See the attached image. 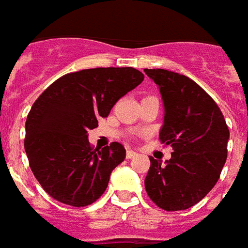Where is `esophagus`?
<instances>
[{"instance_id":"esophagus-1","label":"esophagus","mask_w":248,"mask_h":248,"mask_svg":"<svg viewBox=\"0 0 248 248\" xmlns=\"http://www.w3.org/2000/svg\"><path fill=\"white\" fill-rule=\"evenodd\" d=\"M136 155L137 154L135 153V151H132V150H127V151H126V157H127V159H132V157H135Z\"/></svg>"}]
</instances>
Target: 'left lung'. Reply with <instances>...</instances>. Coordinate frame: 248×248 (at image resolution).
<instances>
[{"mask_svg":"<svg viewBox=\"0 0 248 248\" xmlns=\"http://www.w3.org/2000/svg\"><path fill=\"white\" fill-rule=\"evenodd\" d=\"M159 85L165 116L161 143L172 147L161 165L150 156L147 195L164 211L197 204L212 190L227 160L230 130L217 103L194 80L165 69H145Z\"/></svg>","mask_w":248,"mask_h":248,"instance_id":"left-lung-1","label":"left lung"}]
</instances>
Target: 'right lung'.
<instances>
[{
    "instance_id": "obj_1",
    "label": "right lung",
    "mask_w": 248,
    "mask_h": 248,
    "mask_svg": "<svg viewBox=\"0 0 248 248\" xmlns=\"http://www.w3.org/2000/svg\"><path fill=\"white\" fill-rule=\"evenodd\" d=\"M143 78L131 66L83 69L60 77L34 102L25 124V151L31 171L51 198L80 208L105 193L126 150L118 142L94 149L88 131Z\"/></svg>"
}]
</instances>
